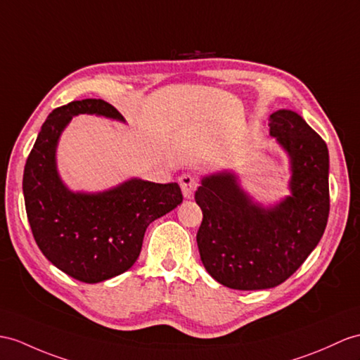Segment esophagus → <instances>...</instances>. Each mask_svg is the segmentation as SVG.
I'll return each mask as SVG.
<instances>
[{"mask_svg": "<svg viewBox=\"0 0 360 360\" xmlns=\"http://www.w3.org/2000/svg\"><path fill=\"white\" fill-rule=\"evenodd\" d=\"M180 181V186H181V192H183V197L185 198H192L194 197V192L197 191V179L194 177V175L191 174H183L181 177L179 179Z\"/></svg>", "mask_w": 360, "mask_h": 360, "instance_id": "esophagus-1", "label": "esophagus"}]
</instances>
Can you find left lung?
Here are the masks:
<instances>
[{"label": "left lung", "instance_id": "obj_1", "mask_svg": "<svg viewBox=\"0 0 360 360\" xmlns=\"http://www.w3.org/2000/svg\"><path fill=\"white\" fill-rule=\"evenodd\" d=\"M269 127L290 162V195L261 205L227 169L205 175L195 192L203 212L197 233L201 261L215 281L235 290L284 283L318 246L328 220L326 142L292 110L270 114Z\"/></svg>", "mask_w": 360, "mask_h": 360}]
</instances>
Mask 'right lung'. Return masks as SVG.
I'll list each match as a JSON object with an SVG mask.
<instances>
[{"instance_id":"right-lung-1","label":"right lung","mask_w":360,"mask_h":360,"mask_svg":"<svg viewBox=\"0 0 360 360\" xmlns=\"http://www.w3.org/2000/svg\"><path fill=\"white\" fill-rule=\"evenodd\" d=\"M79 114L125 117L102 99L73 101L49 114L25 162L22 192L32 232L51 264L77 281L96 284L124 274L139 258L146 227L177 207V183L129 179L99 192L72 191L60 179V134Z\"/></svg>"}]
</instances>
